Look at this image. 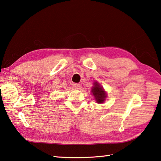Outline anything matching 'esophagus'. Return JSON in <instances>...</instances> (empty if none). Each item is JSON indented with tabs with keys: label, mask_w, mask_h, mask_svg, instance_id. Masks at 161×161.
Segmentation results:
<instances>
[{
	"label": "esophagus",
	"mask_w": 161,
	"mask_h": 161,
	"mask_svg": "<svg viewBox=\"0 0 161 161\" xmlns=\"http://www.w3.org/2000/svg\"><path fill=\"white\" fill-rule=\"evenodd\" d=\"M73 87L75 88H76V89H79V88H80V87H81V86H80V84H73Z\"/></svg>",
	"instance_id": "1"
}]
</instances>
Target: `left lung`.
<instances>
[{
    "label": "left lung",
    "mask_w": 161,
    "mask_h": 161,
    "mask_svg": "<svg viewBox=\"0 0 161 161\" xmlns=\"http://www.w3.org/2000/svg\"><path fill=\"white\" fill-rule=\"evenodd\" d=\"M93 84V86L92 87L91 89V93H93L97 103H103L105 101V99L107 97V93H106V91L104 90L103 87H102L100 84H99L97 81H95Z\"/></svg>",
    "instance_id": "obj_1"
}]
</instances>
